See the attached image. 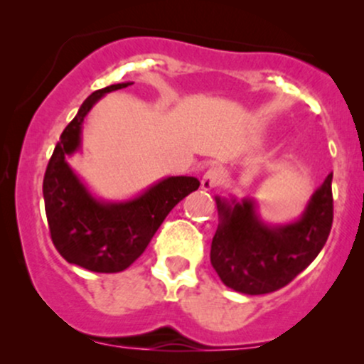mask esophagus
Listing matches in <instances>:
<instances>
[{"label": "esophagus", "instance_id": "esophagus-1", "mask_svg": "<svg viewBox=\"0 0 364 364\" xmlns=\"http://www.w3.org/2000/svg\"><path fill=\"white\" fill-rule=\"evenodd\" d=\"M220 181H223V173L217 168H210L202 176V190H212V188L219 186Z\"/></svg>", "mask_w": 364, "mask_h": 364}]
</instances>
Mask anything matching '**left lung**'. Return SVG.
Returning a JSON list of instances; mask_svg holds the SVG:
<instances>
[{
    "instance_id": "1",
    "label": "left lung",
    "mask_w": 364,
    "mask_h": 364,
    "mask_svg": "<svg viewBox=\"0 0 364 364\" xmlns=\"http://www.w3.org/2000/svg\"><path fill=\"white\" fill-rule=\"evenodd\" d=\"M215 203L219 225L212 240V267L236 292L267 294L287 286L327 243L333 219L332 173L291 223L263 220L253 196H215Z\"/></svg>"
}]
</instances>
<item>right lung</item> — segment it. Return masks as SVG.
Masks as SVG:
<instances>
[{"label":"right lung","instance_id":"1","mask_svg":"<svg viewBox=\"0 0 364 364\" xmlns=\"http://www.w3.org/2000/svg\"><path fill=\"white\" fill-rule=\"evenodd\" d=\"M133 82L95 90L83 101L72 123L63 129L44 174L43 195L51 240L68 263L92 272L114 274L128 269L174 207L198 190L193 176H168L124 200H104L92 193L66 159L82 150L83 121L109 92Z\"/></svg>","mask_w":364,"mask_h":364}]
</instances>
